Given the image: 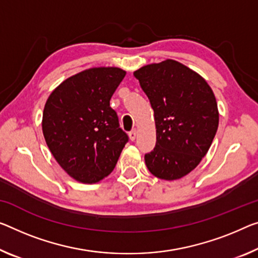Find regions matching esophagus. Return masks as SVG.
I'll return each instance as SVG.
<instances>
[{"label":"esophagus","mask_w":258,"mask_h":258,"mask_svg":"<svg viewBox=\"0 0 258 258\" xmlns=\"http://www.w3.org/2000/svg\"><path fill=\"white\" fill-rule=\"evenodd\" d=\"M136 136H137V130L136 129H134L129 133V137H130V140H132V141L136 140Z\"/></svg>","instance_id":"1"}]
</instances>
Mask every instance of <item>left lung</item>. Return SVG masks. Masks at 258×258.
I'll return each instance as SVG.
<instances>
[{"mask_svg":"<svg viewBox=\"0 0 258 258\" xmlns=\"http://www.w3.org/2000/svg\"><path fill=\"white\" fill-rule=\"evenodd\" d=\"M154 112L156 146L145 153L146 167L162 180L187 175L208 153L219 114L211 88L195 71L166 60L136 70Z\"/></svg>","mask_w":258,"mask_h":258,"instance_id":"obj_1","label":"left lung"}]
</instances>
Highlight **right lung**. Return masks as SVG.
Here are the masks:
<instances>
[{"label": "right lung", "mask_w": 258, "mask_h": 258, "mask_svg": "<svg viewBox=\"0 0 258 258\" xmlns=\"http://www.w3.org/2000/svg\"><path fill=\"white\" fill-rule=\"evenodd\" d=\"M125 71L91 68L66 79L50 93L42 133L58 165L75 180L96 183L112 173L128 135L109 100Z\"/></svg>", "instance_id": "obj_1"}]
</instances>
